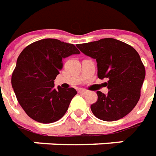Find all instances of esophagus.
I'll use <instances>...</instances> for the list:
<instances>
[{
    "mask_svg": "<svg viewBox=\"0 0 156 156\" xmlns=\"http://www.w3.org/2000/svg\"><path fill=\"white\" fill-rule=\"evenodd\" d=\"M78 92H79V94H83V95H85V94H87V91L85 90H80Z\"/></svg>",
    "mask_w": 156,
    "mask_h": 156,
    "instance_id": "1",
    "label": "esophagus"
}]
</instances>
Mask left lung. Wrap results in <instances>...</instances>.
Masks as SVG:
<instances>
[{
	"label": "left lung",
	"mask_w": 156,
	"mask_h": 156,
	"mask_svg": "<svg viewBox=\"0 0 156 156\" xmlns=\"http://www.w3.org/2000/svg\"><path fill=\"white\" fill-rule=\"evenodd\" d=\"M86 56L96 59L98 77L108 78V94L97 91L98 100L90 106L96 118L107 122L121 119L139 101L146 70L138 52L114 38H102L77 45Z\"/></svg>",
	"instance_id": "obj_1"
}]
</instances>
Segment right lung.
Returning <instances> with one entry per match:
<instances>
[{
    "mask_svg": "<svg viewBox=\"0 0 156 156\" xmlns=\"http://www.w3.org/2000/svg\"><path fill=\"white\" fill-rule=\"evenodd\" d=\"M80 51L74 44L45 38L29 44L21 51L11 76L19 104L29 118L51 123L62 118L77 94L74 88H54L62 68V59Z\"/></svg>",
    "mask_w": 156,
    "mask_h": 156,
    "instance_id": "add662e5",
    "label": "right lung"
}]
</instances>
